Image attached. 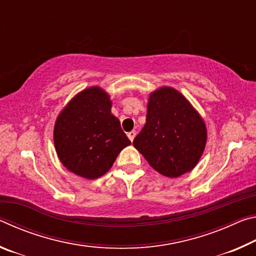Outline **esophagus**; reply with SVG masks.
I'll return each instance as SVG.
<instances>
[{"instance_id": "esophagus-1", "label": "esophagus", "mask_w": 256, "mask_h": 256, "mask_svg": "<svg viewBox=\"0 0 256 256\" xmlns=\"http://www.w3.org/2000/svg\"><path fill=\"white\" fill-rule=\"evenodd\" d=\"M136 131H131V132L128 133V138L131 141L134 140V138H136Z\"/></svg>"}]
</instances>
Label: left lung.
I'll return each instance as SVG.
<instances>
[{"mask_svg":"<svg viewBox=\"0 0 256 256\" xmlns=\"http://www.w3.org/2000/svg\"><path fill=\"white\" fill-rule=\"evenodd\" d=\"M206 142V124L183 94L168 86L150 94L146 125L133 144L154 170L167 177L192 170Z\"/></svg>","mask_w":256,"mask_h":256,"instance_id":"obj_1","label":"left lung"}]
</instances>
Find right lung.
<instances>
[{
    "label": "right lung",
    "instance_id": "add662e5",
    "mask_svg": "<svg viewBox=\"0 0 256 256\" xmlns=\"http://www.w3.org/2000/svg\"><path fill=\"white\" fill-rule=\"evenodd\" d=\"M110 107V96L92 86L73 98L60 114L54 144L60 162L70 172L88 180L98 178L131 144Z\"/></svg>",
    "mask_w": 256,
    "mask_h": 256
}]
</instances>
